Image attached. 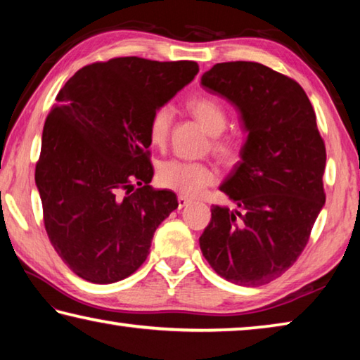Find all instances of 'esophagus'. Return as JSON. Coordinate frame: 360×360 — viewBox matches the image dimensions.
<instances>
[{"label": "esophagus", "instance_id": "34e87169", "mask_svg": "<svg viewBox=\"0 0 360 360\" xmlns=\"http://www.w3.org/2000/svg\"><path fill=\"white\" fill-rule=\"evenodd\" d=\"M178 203H179V208H184V206L192 203V200L184 197V195H179V197H178Z\"/></svg>", "mask_w": 360, "mask_h": 360}]
</instances>
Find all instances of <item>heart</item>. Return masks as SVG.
Segmentation results:
<instances>
[{
    "label": "heart",
    "instance_id": "1",
    "mask_svg": "<svg viewBox=\"0 0 360 360\" xmlns=\"http://www.w3.org/2000/svg\"><path fill=\"white\" fill-rule=\"evenodd\" d=\"M192 114L198 119L210 135H221L229 122L227 111L221 101L214 96H197L188 101ZM173 120V106H158L149 120V139L154 146H163L169 135V127ZM216 154L222 158H235L238 154V143L230 138H216L212 143ZM157 179L163 187L172 188L182 195H198L205 187L212 184L216 173L208 163L181 160V158H169L162 162L157 168Z\"/></svg>",
    "mask_w": 360,
    "mask_h": 360
}]
</instances>
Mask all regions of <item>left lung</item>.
Returning <instances> with one entry per match:
<instances>
[{"mask_svg":"<svg viewBox=\"0 0 360 360\" xmlns=\"http://www.w3.org/2000/svg\"><path fill=\"white\" fill-rule=\"evenodd\" d=\"M203 89L240 112L241 160L221 184L236 208L212 206L200 249L219 276L255 288L281 276L307 246L326 203V146L304 90L255 62L217 63Z\"/></svg>","mask_w":360,"mask_h":360,"instance_id":"1","label":"left lung"}]
</instances>
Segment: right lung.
Returning <instances> with one entry per match:
<instances>
[{
  "instance_id": "right-lung-1",
  "label": "right lung",
  "mask_w": 360,
  "mask_h": 360,
  "mask_svg": "<svg viewBox=\"0 0 360 360\" xmlns=\"http://www.w3.org/2000/svg\"><path fill=\"white\" fill-rule=\"evenodd\" d=\"M197 72L187 60L120 57L84 66L58 92L34 179L49 240L85 281L111 284L135 273L154 231L178 208L174 192L149 186L148 129L155 109Z\"/></svg>"
}]
</instances>
